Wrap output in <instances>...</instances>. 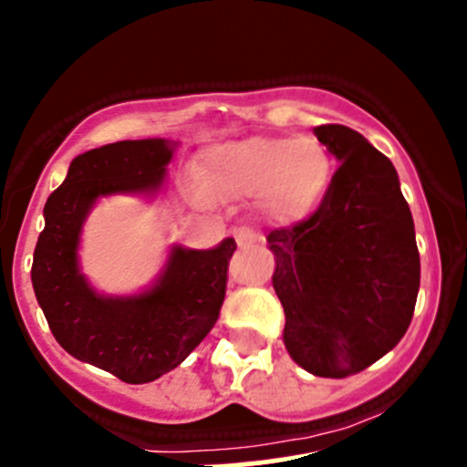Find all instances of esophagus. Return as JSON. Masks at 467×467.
<instances>
[{"instance_id": "34e87169", "label": "esophagus", "mask_w": 467, "mask_h": 467, "mask_svg": "<svg viewBox=\"0 0 467 467\" xmlns=\"http://www.w3.org/2000/svg\"><path fill=\"white\" fill-rule=\"evenodd\" d=\"M234 239H237L239 246H255V244H260L265 237H262V234L257 233V230H253V228H248V225H244V228H239L237 233H234Z\"/></svg>"}]
</instances>
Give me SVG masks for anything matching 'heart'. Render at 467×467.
I'll return each mask as SVG.
<instances>
[{"mask_svg":"<svg viewBox=\"0 0 467 467\" xmlns=\"http://www.w3.org/2000/svg\"><path fill=\"white\" fill-rule=\"evenodd\" d=\"M330 180L333 160L315 137L246 139L207 152L202 178L189 180V193L198 202L262 198L271 219L292 223L319 207Z\"/></svg>","mask_w":467,"mask_h":467,"instance_id":"heart-1","label":"heart"}]
</instances>
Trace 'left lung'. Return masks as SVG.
I'll use <instances>...</instances> for the list:
<instances>
[{
  "label": "left lung",
  "mask_w": 467,
  "mask_h": 467,
  "mask_svg": "<svg viewBox=\"0 0 467 467\" xmlns=\"http://www.w3.org/2000/svg\"><path fill=\"white\" fill-rule=\"evenodd\" d=\"M315 137L339 166L307 219L269 233L271 280L294 363L344 379L383 358L409 330L420 253L392 161L344 125H319Z\"/></svg>",
  "instance_id": "8db88e82"
}]
</instances>
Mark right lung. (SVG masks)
I'll return each mask as SVG.
<instances>
[{
  "label": "right lung",
  "mask_w": 467,
  "mask_h": 467,
  "mask_svg": "<svg viewBox=\"0 0 467 467\" xmlns=\"http://www.w3.org/2000/svg\"><path fill=\"white\" fill-rule=\"evenodd\" d=\"M173 157L166 139L119 141L70 161L45 202L31 265L36 298L57 342L77 360L125 383H150L178 368L219 319L233 237L210 251L173 246L150 289L104 296L79 271L77 248L90 207L113 193H157Z\"/></svg>",
  "instance_id": "1"
}]
</instances>
